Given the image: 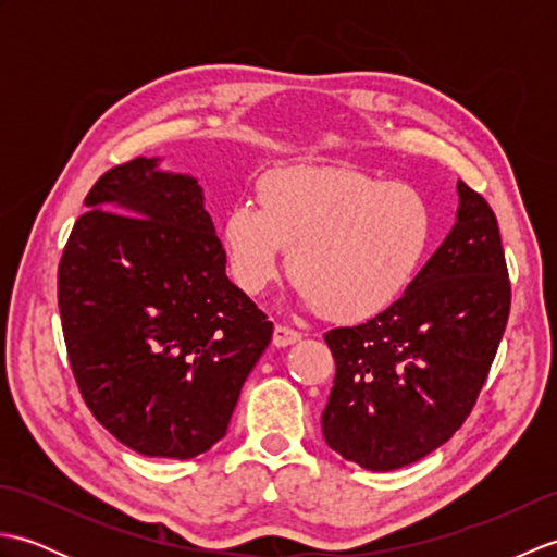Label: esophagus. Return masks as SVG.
Wrapping results in <instances>:
<instances>
[{
    "label": "esophagus",
    "mask_w": 557,
    "mask_h": 557,
    "mask_svg": "<svg viewBox=\"0 0 557 557\" xmlns=\"http://www.w3.org/2000/svg\"><path fill=\"white\" fill-rule=\"evenodd\" d=\"M299 339H301V333H297V330H292L287 325H275V333H272V345L275 347H289Z\"/></svg>",
    "instance_id": "obj_1"
}]
</instances>
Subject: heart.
Returning <instances> with one entry per match:
<instances>
[{"mask_svg": "<svg viewBox=\"0 0 557 557\" xmlns=\"http://www.w3.org/2000/svg\"><path fill=\"white\" fill-rule=\"evenodd\" d=\"M256 203L234 206L222 224L232 280L258 297L282 270L299 299L335 321L387 311L431 253L435 215L419 188L337 168H287L263 176Z\"/></svg>", "mask_w": 557, "mask_h": 557, "instance_id": "1", "label": "heart"}]
</instances>
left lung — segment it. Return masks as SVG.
I'll return each mask as SVG.
<instances>
[{
  "label": "left lung",
  "mask_w": 557,
  "mask_h": 557,
  "mask_svg": "<svg viewBox=\"0 0 557 557\" xmlns=\"http://www.w3.org/2000/svg\"><path fill=\"white\" fill-rule=\"evenodd\" d=\"M457 222L413 280L371 321L325 342L335 381L325 443L371 471L413 465L455 435L481 393L510 315L498 220L457 182Z\"/></svg>",
  "instance_id": "1"
}]
</instances>
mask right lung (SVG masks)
Masks as SVG:
<instances>
[{
  "label": "right lung",
  "mask_w": 557,
  "mask_h": 557,
  "mask_svg": "<svg viewBox=\"0 0 557 557\" xmlns=\"http://www.w3.org/2000/svg\"><path fill=\"white\" fill-rule=\"evenodd\" d=\"M83 203L57 272L81 395L126 447L191 459L227 433L272 323L224 272L194 176L136 158Z\"/></svg>",
  "instance_id": "obj_1"
}]
</instances>
